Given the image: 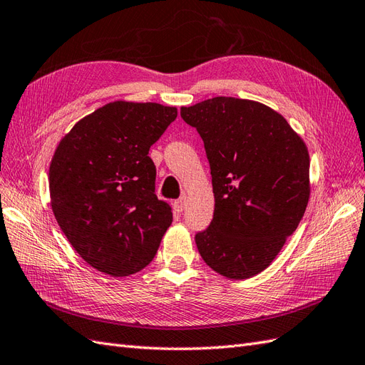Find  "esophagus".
<instances>
[{"mask_svg":"<svg viewBox=\"0 0 365 365\" xmlns=\"http://www.w3.org/2000/svg\"><path fill=\"white\" fill-rule=\"evenodd\" d=\"M185 208H186V197L183 195L182 199H179V200H175V202H174V210H175L177 212H182Z\"/></svg>","mask_w":365,"mask_h":365,"instance_id":"1","label":"esophagus"}]
</instances>
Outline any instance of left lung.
Wrapping results in <instances>:
<instances>
[{
    "label": "left lung",
    "instance_id": "1",
    "mask_svg": "<svg viewBox=\"0 0 365 365\" xmlns=\"http://www.w3.org/2000/svg\"><path fill=\"white\" fill-rule=\"evenodd\" d=\"M211 168L214 217L195 235L210 268L228 279L256 276L273 262L310 197V157L288 121L262 103L214 97L183 106Z\"/></svg>",
    "mask_w": 365,
    "mask_h": 365
}]
</instances>
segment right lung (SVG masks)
Returning a JSON list of instances; mask_svg holds the SVG:
<instances>
[{
    "instance_id": "1",
    "label": "right lung",
    "mask_w": 365,
    "mask_h": 365,
    "mask_svg": "<svg viewBox=\"0 0 365 365\" xmlns=\"http://www.w3.org/2000/svg\"><path fill=\"white\" fill-rule=\"evenodd\" d=\"M177 117L158 103L112 101L77 121L49 166L53 216L80 257L112 277L155 256L173 223L155 195L151 148Z\"/></svg>"
}]
</instances>
